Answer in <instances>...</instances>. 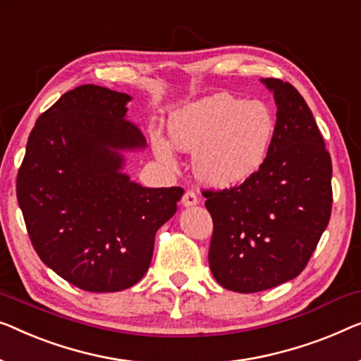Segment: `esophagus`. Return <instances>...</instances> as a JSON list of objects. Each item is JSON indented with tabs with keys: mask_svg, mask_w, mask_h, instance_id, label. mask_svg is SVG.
<instances>
[{
	"mask_svg": "<svg viewBox=\"0 0 361 361\" xmlns=\"http://www.w3.org/2000/svg\"><path fill=\"white\" fill-rule=\"evenodd\" d=\"M182 205L184 207H195L198 205V197L193 190H187L182 197Z\"/></svg>",
	"mask_w": 361,
	"mask_h": 361,
	"instance_id": "1",
	"label": "esophagus"
}]
</instances>
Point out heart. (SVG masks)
<instances>
[{
  "mask_svg": "<svg viewBox=\"0 0 361 361\" xmlns=\"http://www.w3.org/2000/svg\"><path fill=\"white\" fill-rule=\"evenodd\" d=\"M171 143L193 153L198 179L213 189H231L262 168L276 133V120L267 104L244 101L231 94H213L180 107L168 122ZM154 154L176 166L172 146L151 137Z\"/></svg>",
  "mask_w": 361,
  "mask_h": 361,
  "instance_id": "heart-1",
  "label": "heart"
}]
</instances>
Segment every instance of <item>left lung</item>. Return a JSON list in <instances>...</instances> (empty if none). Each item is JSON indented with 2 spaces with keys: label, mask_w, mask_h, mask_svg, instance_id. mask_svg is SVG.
Returning a JSON list of instances; mask_svg holds the SVG:
<instances>
[{
  "label": "left lung",
  "mask_w": 361,
  "mask_h": 361,
  "mask_svg": "<svg viewBox=\"0 0 361 361\" xmlns=\"http://www.w3.org/2000/svg\"><path fill=\"white\" fill-rule=\"evenodd\" d=\"M274 92L276 133L267 159L244 184L203 192L213 219L208 262L223 288L255 293L306 267L332 208V163L311 109L290 82Z\"/></svg>",
  "instance_id": "1"
}]
</instances>
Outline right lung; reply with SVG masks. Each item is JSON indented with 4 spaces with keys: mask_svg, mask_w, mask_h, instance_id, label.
I'll return each instance as SVG.
<instances>
[{
    "mask_svg": "<svg viewBox=\"0 0 361 361\" xmlns=\"http://www.w3.org/2000/svg\"><path fill=\"white\" fill-rule=\"evenodd\" d=\"M130 101L94 85L65 92L35 122L18 172L16 193L35 252L94 293L143 279L156 231L184 195L180 187H143L123 172V154L146 146L127 120Z\"/></svg>",
    "mask_w": 361,
    "mask_h": 361,
    "instance_id": "right-lung-1",
    "label": "right lung"
}]
</instances>
